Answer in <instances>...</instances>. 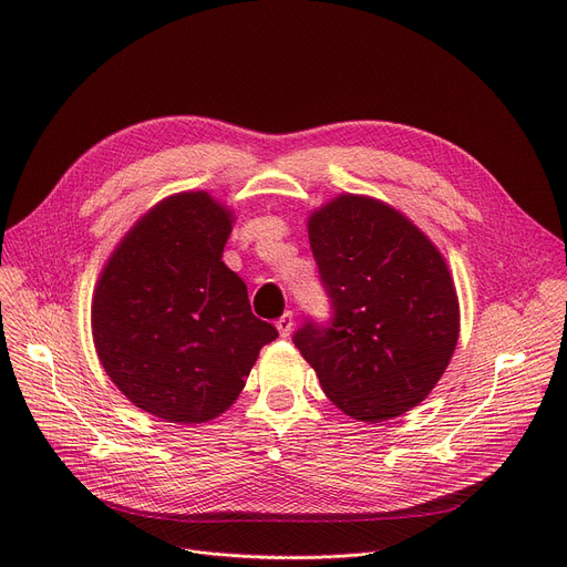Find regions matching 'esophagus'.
Instances as JSON below:
<instances>
[{"instance_id":"1","label":"esophagus","mask_w":567,"mask_h":567,"mask_svg":"<svg viewBox=\"0 0 567 567\" xmlns=\"http://www.w3.org/2000/svg\"><path fill=\"white\" fill-rule=\"evenodd\" d=\"M276 328H278L280 337H289L291 330H293V315H291V312L282 315V317L276 321Z\"/></svg>"}]
</instances>
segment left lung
Here are the masks:
<instances>
[{
  "label": "left lung",
  "instance_id": "obj_1",
  "mask_svg": "<svg viewBox=\"0 0 567 567\" xmlns=\"http://www.w3.org/2000/svg\"><path fill=\"white\" fill-rule=\"evenodd\" d=\"M332 319L293 343L343 414L382 423L423 402L458 339V300L443 255L404 215L341 194L310 221Z\"/></svg>",
  "mask_w": 567,
  "mask_h": 567
}]
</instances>
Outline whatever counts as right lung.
<instances>
[{
	"instance_id": "1",
	"label": "right lung",
	"mask_w": 567,
	"mask_h": 567,
	"mask_svg": "<svg viewBox=\"0 0 567 567\" xmlns=\"http://www.w3.org/2000/svg\"><path fill=\"white\" fill-rule=\"evenodd\" d=\"M230 230L233 213L208 192L174 194L126 233L99 276L92 337L101 367L151 416L217 419L278 337L221 262Z\"/></svg>"
}]
</instances>
